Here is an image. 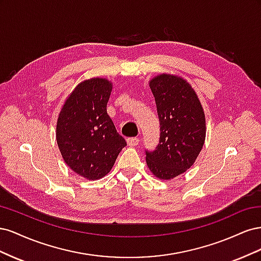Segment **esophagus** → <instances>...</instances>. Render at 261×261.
I'll return each mask as SVG.
<instances>
[{"label": "esophagus", "instance_id": "1", "mask_svg": "<svg viewBox=\"0 0 261 261\" xmlns=\"http://www.w3.org/2000/svg\"><path fill=\"white\" fill-rule=\"evenodd\" d=\"M139 144V139L137 137H129L127 138V145L130 147H135Z\"/></svg>", "mask_w": 261, "mask_h": 261}]
</instances>
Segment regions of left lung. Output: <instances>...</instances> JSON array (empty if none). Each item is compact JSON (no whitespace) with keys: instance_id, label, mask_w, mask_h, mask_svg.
I'll list each match as a JSON object with an SVG mask.
<instances>
[{"instance_id":"1","label":"left lung","mask_w":261,"mask_h":261,"mask_svg":"<svg viewBox=\"0 0 261 261\" xmlns=\"http://www.w3.org/2000/svg\"><path fill=\"white\" fill-rule=\"evenodd\" d=\"M160 122L159 144L146 150L153 175L171 179L192 167L206 138V120L200 101L187 82L162 74L149 84Z\"/></svg>"}]
</instances>
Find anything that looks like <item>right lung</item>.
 <instances>
[{
	"label": "right lung",
	"mask_w": 261,
	"mask_h": 261,
	"mask_svg": "<svg viewBox=\"0 0 261 261\" xmlns=\"http://www.w3.org/2000/svg\"><path fill=\"white\" fill-rule=\"evenodd\" d=\"M112 84L91 78L78 85L63 106L57 141L63 159L78 175L99 179L111 171L126 146L107 113Z\"/></svg>",
	"instance_id": "right-lung-1"
}]
</instances>
